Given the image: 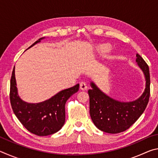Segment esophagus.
Masks as SVG:
<instances>
[{
  "label": "esophagus",
  "mask_w": 158,
  "mask_h": 158,
  "mask_svg": "<svg viewBox=\"0 0 158 158\" xmlns=\"http://www.w3.org/2000/svg\"><path fill=\"white\" fill-rule=\"evenodd\" d=\"M87 89H88L87 84H85V82L80 83V89L82 90H87Z\"/></svg>",
  "instance_id": "obj_1"
}]
</instances>
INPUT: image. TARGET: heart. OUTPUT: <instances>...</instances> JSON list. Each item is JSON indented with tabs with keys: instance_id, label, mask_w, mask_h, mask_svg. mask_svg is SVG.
Returning a JSON list of instances; mask_svg holds the SVG:
<instances>
[{
	"instance_id": "obj_1",
	"label": "heart",
	"mask_w": 158,
	"mask_h": 158,
	"mask_svg": "<svg viewBox=\"0 0 158 158\" xmlns=\"http://www.w3.org/2000/svg\"><path fill=\"white\" fill-rule=\"evenodd\" d=\"M109 51V47L106 44H102L98 47V52L100 53H105Z\"/></svg>"
}]
</instances>
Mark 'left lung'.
I'll return each mask as SVG.
<instances>
[{"mask_svg": "<svg viewBox=\"0 0 158 158\" xmlns=\"http://www.w3.org/2000/svg\"><path fill=\"white\" fill-rule=\"evenodd\" d=\"M136 62L142 70L146 80L144 91L137 100L121 102L103 93L93 81L89 90L90 115L93 123L99 130L110 134L124 132L137 121L143 113L150 97V73L146 63L137 53Z\"/></svg>", "mask_w": 158, "mask_h": 158, "instance_id": "left-lung-1", "label": "left lung"}]
</instances>
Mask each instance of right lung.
I'll return each mask as SVG.
<instances>
[{"instance_id": "right-lung-1", "label": "right lung", "mask_w": 158, "mask_h": 158, "mask_svg": "<svg viewBox=\"0 0 158 158\" xmlns=\"http://www.w3.org/2000/svg\"><path fill=\"white\" fill-rule=\"evenodd\" d=\"M44 37L28 47L40 42ZM15 67L10 80V102L19 121L29 132L38 136H47L59 131L65 121V106L67 100L79 89V84L58 92L48 100L38 103H28L22 100L18 94L15 79Z\"/></svg>"}]
</instances>
